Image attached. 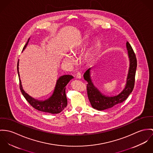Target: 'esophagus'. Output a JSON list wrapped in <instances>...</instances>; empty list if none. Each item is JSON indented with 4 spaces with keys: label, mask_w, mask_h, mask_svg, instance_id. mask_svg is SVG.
<instances>
[{
    "label": "esophagus",
    "mask_w": 153,
    "mask_h": 153,
    "mask_svg": "<svg viewBox=\"0 0 153 153\" xmlns=\"http://www.w3.org/2000/svg\"><path fill=\"white\" fill-rule=\"evenodd\" d=\"M76 77H77V79H81L82 78V74L80 72H77L76 74Z\"/></svg>",
    "instance_id": "1"
}]
</instances>
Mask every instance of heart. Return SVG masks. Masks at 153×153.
<instances>
[{
  "mask_svg": "<svg viewBox=\"0 0 153 153\" xmlns=\"http://www.w3.org/2000/svg\"><path fill=\"white\" fill-rule=\"evenodd\" d=\"M76 51V49H74V51H72V52L74 53H75ZM90 56H91V51H87V52L86 53V54H85V59H89ZM64 60H65V61L66 62L68 63V64H73V62H74L73 59L70 56H68V55L65 56Z\"/></svg>",
  "mask_w": 153,
  "mask_h": 153,
  "instance_id": "heart-1",
  "label": "heart"
}]
</instances>
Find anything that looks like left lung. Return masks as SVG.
I'll return each instance as SVG.
<instances>
[{
	"label": "left lung",
	"instance_id": "left-lung-1",
	"mask_svg": "<svg viewBox=\"0 0 153 153\" xmlns=\"http://www.w3.org/2000/svg\"><path fill=\"white\" fill-rule=\"evenodd\" d=\"M127 48L130 58V68L127 79V83L124 89L119 95L114 97H106L102 95L99 90L93 85L90 77V69L88 68L84 74V79L88 82L87 85V92L88 100L91 106L98 110H104L118 105L127 99L133 91L135 83V76L137 68V59L130 44L127 42Z\"/></svg>",
	"mask_w": 153,
	"mask_h": 153
}]
</instances>
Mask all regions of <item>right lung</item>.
Instances as JSON below:
<instances>
[{
    "mask_svg": "<svg viewBox=\"0 0 153 153\" xmlns=\"http://www.w3.org/2000/svg\"><path fill=\"white\" fill-rule=\"evenodd\" d=\"M29 39L23 48L25 49L28 44ZM19 62H17V73L19 77ZM73 77L71 75H64L61 76L57 80L55 87L54 91L51 97L45 101H39L29 96L22 88L21 81L19 79V85L20 91L24 97L27 102L35 109L46 113L51 114H57L62 111L67 106L68 100L66 96V86L69 81L72 79Z\"/></svg>",
    "mask_w": 153,
    "mask_h": 153,
    "instance_id": "add662e5",
    "label": "right lung"
}]
</instances>
